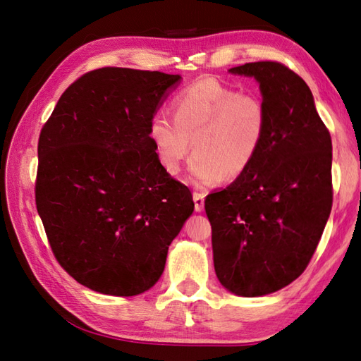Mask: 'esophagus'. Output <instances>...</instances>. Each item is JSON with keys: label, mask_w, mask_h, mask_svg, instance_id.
<instances>
[{"label": "esophagus", "mask_w": 361, "mask_h": 361, "mask_svg": "<svg viewBox=\"0 0 361 361\" xmlns=\"http://www.w3.org/2000/svg\"><path fill=\"white\" fill-rule=\"evenodd\" d=\"M194 203H195V211L202 212L204 208V194L203 192H194Z\"/></svg>", "instance_id": "34e87169"}]
</instances>
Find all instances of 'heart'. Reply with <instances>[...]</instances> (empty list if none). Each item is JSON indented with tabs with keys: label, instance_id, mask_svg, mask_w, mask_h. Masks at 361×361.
<instances>
[{
	"label": "heart",
	"instance_id": "obj_1",
	"mask_svg": "<svg viewBox=\"0 0 361 361\" xmlns=\"http://www.w3.org/2000/svg\"><path fill=\"white\" fill-rule=\"evenodd\" d=\"M172 110L175 119L164 111L153 114L150 140L161 167L172 175L178 173L194 144L189 181L195 186L240 176L264 144L268 113L262 99L237 93L214 78L183 88Z\"/></svg>",
	"mask_w": 361,
	"mask_h": 361
}]
</instances>
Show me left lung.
Segmentation results:
<instances>
[{
  "label": "left lung",
  "instance_id": "left-lung-1",
  "mask_svg": "<svg viewBox=\"0 0 361 361\" xmlns=\"http://www.w3.org/2000/svg\"><path fill=\"white\" fill-rule=\"evenodd\" d=\"M259 82L268 124L251 166L204 200L214 268L234 295H270L307 268L332 209V140L312 91L279 62L234 66Z\"/></svg>",
  "mask_w": 361,
  "mask_h": 361
}]
</instances>
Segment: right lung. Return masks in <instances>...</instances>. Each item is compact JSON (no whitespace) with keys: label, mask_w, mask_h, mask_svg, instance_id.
<instances>
[{"label":"right lung","mask_w":361,"mask_h":361,"mask_svg":"<svg viewBox=\"0 0 361 361\" xmlns=\"http://www.w3.org/2000/svg\"><path fill=\"white\" fill-rule=\"evenodd\" d=\"M178 74L101 68L60 96L38 140L35 203L51 250L82 286L135 296L157 283L194 211L149 126Z\"/></svg>","instance_id":"add662e5"}]
</instances>
